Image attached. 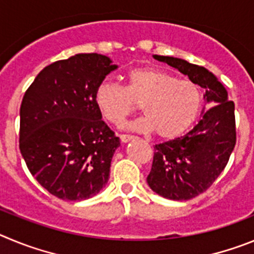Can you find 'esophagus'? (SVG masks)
<instances>
[{
	"mask_svg": "<svg viewBox=\"0 0 254 254\" xmlns=\"http://www.w3.org/2000/svg\"><path fill=\"white\" fill-rule=\"evenodd\" d=\"M134 138H135V136L129 135V134H122V135H120V140H122V143H127V141L132 140Z\"/></svg>",
	"mask_w": 254,
	"mask_h": 254,
	"instance_id": "esophagus-1",
	"label": "esophagus"
}]
</instances>
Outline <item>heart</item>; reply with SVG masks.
Instances as JSON below:
<instances>
[{
    "instance_id": "heart-1",
    "label": "heart",
    "mask_w": 254,
    "mask_h": 254,
    "mask_svg": "<svg viewBox=\"0 0 254 254\" xmlns=\"http://www.w3.org/2000/svg\"><path fill=\"white\" fill-rule=\"evenodd\" d=\"M201 90L189 79H180L155 67H138L125 74L124 87L104 81L95 91V105L102 118L115 127L140 106L144 118L130 127L152 132L163 140L181 136L195 123L201 107Z\"/></svg>"
}]
</instances>
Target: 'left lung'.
<instances>
[{"label": "left lung", "mask_w": 254, "mask_h": 254, "mask_svg": "<svg viewBox=\"0 0 254 254\" xmlns=\"http://www.w3.org/2000/svg\"><path fill=\"white\" fill-rule=\"evenodd\" d=\"M186 74L205 88L210 107L186 135L155 144L152 170L147 182L155 193L170 200H190L206 191L227 166L235 147L234 102L211 72L173 57L153 56Z\"/></svg>", "instance_id": "8db88e82"}]
</instances>
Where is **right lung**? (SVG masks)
<instances>
[{
    "label": "right lung",
    "mask_w": 254,
    "mask_h": 254,
    "mask_svg": "<svg viewBox=\"0 0 254 254\" xmlns=\"http://www.w3.org/2000/svg\"><path fill=\"white\" fill-rule=\"evenodd\" d=\"M109 57L76 54L47 65L20 107V152L48 192L67 201L99 193L120 139L102 122L95 91L115 70Z\"/></svg>",
    "instance_id": "obj_1"
}]
</instances>
